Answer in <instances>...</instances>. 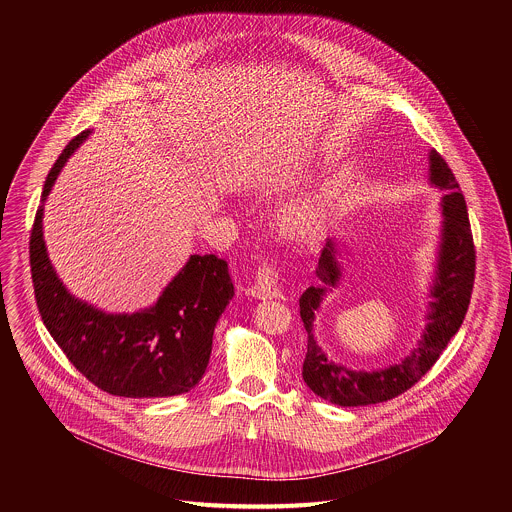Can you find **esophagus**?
<instances>
[{"instance_id": "1", "label": "esophagus", "mask_w": 512, "mask_h": 512, "mask_svg": "<svg viewBox=\"0 0 512 512\" xmlns=\"http://www.w3.org/2000/svg\"><path fill=\"white\" fill-rule=\"evenodd\" d=\"M248 293L254 299H274L280 297V286H278V272L274 266L266 264L258 268L254 284L248 288Z\"/></svg>"}]
</instances>
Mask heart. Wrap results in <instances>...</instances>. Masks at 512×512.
<instances>
[{"mask_svg":"<svg viewBox=\"0 0 512 512\" xmlns=\"http://www.w3.org/2000/svg\"><path fill=\"white\" fill-rule=\"evenodd\" d=\"M331 199V183H321L313 191L293 199L278 215V226L284 236L301 242L315 238L327 220Z\"/></svg>","mask_w":512,"mask_h":512,"instance_id":"obj_1","label":"heart"}]
</instances>
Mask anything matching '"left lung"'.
Masks as SVG:
<instances>
[{"label": "left lung", "mask_w": 512, "mask_h": 512, "mask_svg": "<svg viewBox=\"0 0 512 512\" xmlns=\"http://www.w3.org/2000/svg\"><path fill=\"white\" fill-rule=\"evenodd\" d=\"M428 181L445 195L441 197V230L434 280L430 286L426 329L416 349L396 365L376 370H353L327 359L313 335L315 313L323 297L333 292L343 276L335 240L327 238L315 270L319 286L307 288L299 297V315L307 331V355L303 361L305 384L323 400L337 406H368L396 398L412 388L432 366L459 331L475 282V246L467 217V205L459 183L436 149L430 151Z\"/></svg>", "instance_id": "8db88e82"}]
</instances>
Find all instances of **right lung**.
Instances as JSON below:
<instances>
[{
	"mask_svg": "<svg viewBox=\"0 0 512 512\" xmlns=\"http://www.w3.org/2000/svg\"><path fill=\"white\" fill-rule=\"evenodd\" d=\"M90 130L78 134L51 167L37 209L29 260L45 327L74 368L100 390L124 398H165L193 390L203 378L213 333L234 295L228 264L193 254L159 299L136 313H104L59 280L43 238L45 201Z\"/></svg>",
	"mask_w": 512,
	"mask_h": 512,
	"instance_id": "right-lung-1",
	"label": "right lung"
}]
</instances>
